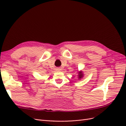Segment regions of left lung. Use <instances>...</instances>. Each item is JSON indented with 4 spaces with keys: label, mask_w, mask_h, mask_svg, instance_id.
<instances>
[{
    "label": "left lung",
    "mask_w": 126,
    "mask_h": 126,
    "mask_svg": "<svg viewBox=\"0 0 126 126\" xmlns=\"http://www.w3.org/2000/svg\"><path fill=\"white\" fill-rule=\"evenodd\" d=\"M78 80H80L81 79H82L83 77V76H84V74H83V71L82 70H80V71H78Z\"/></svg>",
    "instance_id": "left-lung-1"
}]
</instances>
